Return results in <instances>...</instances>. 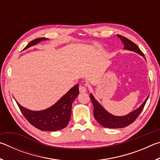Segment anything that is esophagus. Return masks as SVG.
<instances>
[{
  "label": "esophagus",
  "mask_w": 160,
  "mask_h": 160,
  "mask_svg": "<svg viewBox=\"0 0 160 160\" xmlns=\"http://www.w3.org/2000/svg\"><path fill=\"white\" fill-rule=\"evenodd\" d=\"M79 91L80 93H85L87 92V89H86V87L83 85H80L79 86Z\"/></svg>",
  "instance_id": "34e87169"
}]
</instances>
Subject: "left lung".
I'll return each instance as SVG.
<instances>
[{"mask_svg":"<svg viewBox=\"0 0 160 160\" xmlns=\"http://www.w3.org/2000/svg\"><path fill=\"white\" fill-rule=\"evenodd\" d=\"M118 37L120 38V39L121 40V42H122L124 46L123 49L134 51V52L138 53L140 56H143L145 59L144 54H143L142 51H140L139 47H138L135 43L131 42V40L127 39V38L121 36V35H118ZM90 97L94 106V116L97 121V122H98L100 125H102L104 127H106V128H125V127L129 126L130 124H131L135 119L138 118V116L140 115V113H141L143 108H144L149 96L145 99L144 102H143L138 109L132 111V112L128 113V114L121 116H114L112 114V113L108 112L98 102H97V100L94 98V97L92 93L90 94Z\"/></svg>","mask_w":160,"mask_h":160,"instance_id":"left-lung-1","label":"left lung"}]
</instances>
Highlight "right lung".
<instances>
[{
  "label": "right lung",
  "mask_w": 160,
  "mask_h": 160,
  "mask_svg": "<svg viewBox=\"0 0 160 160\" xmlns=\"http://www.w3.org/2000/svg\"><path fill=\"white\" fill-rule=\"evenodd\" d=\"M47 38H38L29 42L24 49L37 44ZM79 94V85H75L53 106L42 111H32L19 104V108L29 123L43 131H56L67 126L71 116L72 104ZM16 101V100H15Z\"/></svg>",
  "instance_id": "1"
}]
</instances>
